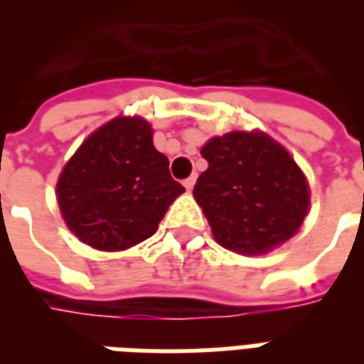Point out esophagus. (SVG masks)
Masks as SVG:
<instances>
[{
    "mask_svg": "<svg viewBox=\"0 0 364 364\" xmlns=\"http://www.w3.org/2000/svg\"><path fill=\"white\" fill-rule=\"evenodd\" d=\"M195 181H197V177H195V175H193V177H187V179L183 181V185H185V189H187V191L193 189V187H195Z\"/></svg>",
    "mask_w": 364,
    "mask_h": 364,
    "instance_id": "obj_1",
    "label": "esophagus"
}]
</instances>
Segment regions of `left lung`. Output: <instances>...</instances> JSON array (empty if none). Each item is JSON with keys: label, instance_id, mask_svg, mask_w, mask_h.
Wrapping results in <instances>:
<instances>
[{"label": "left lung", "instance_id": "left-lung-1", "mask_svg": "<svg viewBox=\"0 0 364 364\" xmlns=\"http://www.w3.org/2000/svg\"><path fill=\"white\" fill-rule=\"evenodd\" d=\"M200 154L208 169L193 195L222 247L255 255L296 234L310 193L282 146L259 132H230L213 138Z\"/></svg>", "mask_w": 364, "mask_h": 364}]
</instances>
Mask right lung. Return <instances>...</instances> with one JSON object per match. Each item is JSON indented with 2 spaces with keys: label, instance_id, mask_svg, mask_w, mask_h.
I'll use <instances>...</instances> for the list:
<instances>
[{
  "label": "right lung",
  "instance_id": "add662e5",
  "mask_svg": "<svg viewBox=\"0 0 364 364\" xmlns=\"http://www.w3.org/2000/svg\"><path fill=\"white\" fill-rule=\"evenodd\" d=\"M185 187L154 148L144 119H114L80 146L60 175L58 205L68 228L103 252L148 240Z\"/></svg>",
  "mask_w": 364,
  "mask_h": 364
}]
</instances>
